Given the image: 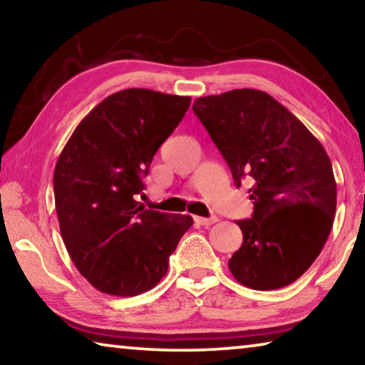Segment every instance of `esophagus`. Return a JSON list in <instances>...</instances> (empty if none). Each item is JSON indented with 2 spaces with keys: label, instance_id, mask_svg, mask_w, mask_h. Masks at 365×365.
<instances>
[{
  "label": "esophagus",
  "instance_id": "1",
  "mask_svg": "<svg viewBox=\"0 0 365 365\" xmlns=\"http://www.w3.org/2000/svg\"><path fill=\"white\" fill-rule=\"evenodd\" d=\"M195 222L200 225L207 227V225H212L214 222H217V217H215V215H212V217H195Z\"/></svg>",
  "mask_w": 365,
  "mask_h": 365
}]
</instances>
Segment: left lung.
<instances>
[{
    "label": "left lung",
    "mask_w": 365,
    "mask_h": 365,
    "mask_svg": "<svg viewBox=\"0 0 365 365\" xmlns=\"http://www.w3.org/2000/svg\"><path fill=\"white\" fill-rule=\"evenodd\" d=\"M193 113L211 135L237 187L248 177L251 219L237 220L242 248L228 269L252 289L298 280L329 238L336 182L324 146L304 123L261 90L197 98Z\"/></svg>",
    "instance_id": "left-lung-1"
}]
</instances>
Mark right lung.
Masks as SVG:
<instances>
[{
	"instance_id": "obj_1",
	"label": "right lung",
	"mask_w": 365,
	"mask_h": 365,
	"mask_svg": "<svg viewBox=\"0 0 365 365\" xmlns=\"http://www.w3.org/2000/svg\"><path fill=\"white\" fill-rule=\"evenodd\" d=\"M190 96L128 88L103 100L78 123L54 169L61 235L80 274L113 296L154 288L169 267L190 215L137 201L159 146L190 108Z\"/></svg>"
}]
</instances>
